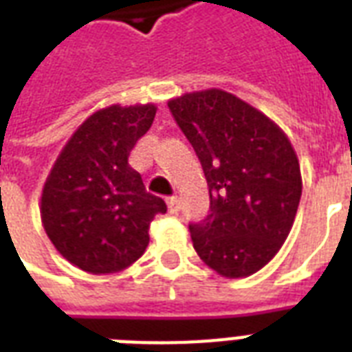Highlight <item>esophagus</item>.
<instances>
[{"label": "esophagus", "mask_w": 352, "mask_h": 352, "mask_svg": "<svg viewBox=\"0 0 352 352\" xmlns=\"http://www.w3.org/2000/svg\"><path fill=\"white\" fill-rule=\"evenodd\" d=\"M166 203H168V212L170 214H179L181 212V201H179V197H170Z\"/></svg>", "instance_id": "esophagus-1"}]
</instances>
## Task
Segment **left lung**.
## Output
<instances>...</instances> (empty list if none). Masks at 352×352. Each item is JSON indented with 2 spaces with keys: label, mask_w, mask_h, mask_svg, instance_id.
Listing matches in <instances>:
<instances>
[{
  "label": "left lung",
  "mask_w": 352,
  "mask_h": 352,
  "mask_svg": "<svg viewBox=\"0 0 352 352\" xmlns=\"http://www.w3.org/2000/svg\"><path fill=\"white\" fill-rule=\"evenodd\" d=\"M208 182L210 212L190 225L199 257L225 278H246L279 252L294 225L301 171L278 124L221 89L168 102Z\"/></svg>",
  "instance_id": "left-lung-1"
}]
</instances>
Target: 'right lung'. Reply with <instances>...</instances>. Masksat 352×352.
<instances>
[{
  "mask_svg": "<svg viewBox=\"0 0 352 352\" xmlns=\"http://www.w3.org/2000/svg\"><path fill=\"white\" fill-rule=\"evenodd\" d=\"M157 107L109 106L93 113L58 155L41 193V223L69 263L89 274H115L137 261L149 225L166 203L146 192L127 162L153 124Z\"/></svg>",
  "mask_w": 352,
  "mask_h": 352,
  "instance_id": "add662e5",
  "label": "right lung"
}]
</instances>
